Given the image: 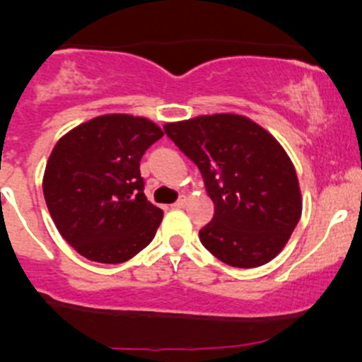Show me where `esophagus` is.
<instances>
[{"label": "esophagus", "instance_id": "1", "mask_svg": "<svg viewBox=\"0 0 362 362\" xmlns=\"http://www.w3.org/2000/svg\"><path fill=\"white\" fill-rule=\"evenodd\" d=\"M185 203H187V198H185V196H180V198L173 203V208H184Z\"/></svg>", "mask_w": 362, "mask_h": 362}]
</instances>
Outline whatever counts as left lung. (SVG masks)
Segmentation results:
<instances>
[{
	"label": "left lung",
	"instance_id": "8db88e82",
	"mask_svg": "<svg viewBox=\"0 0 362 362\" xmlns=\"http://www.w3.org/2000/svg\"><path fill=\"white\" fill-rule=\"evenodd\" d=\"M164 133L198 166L214 202L199 229L204 249L235 268L272 261L301 217L298 177L279 141L235 113L171 122Z\"/></svg>",
	"mask_w": 362,
	"mask_h": 362
}]
</instances>
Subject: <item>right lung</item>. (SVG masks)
<instances>
[{
  "instance_id": "obj_1",
  "label": "right lung",
  "mask_w": 362,
  "mask_h": 362,
  "mask_svg": "<svg viewBox=\"0 0 362 362\" xmlns=\"http://www.w3.org/2000/svg\"><path fill=\"white\" fill-rule=\"evenodd\" d=\"M163 131L144 117L101 115L61 138L43 196L61 236L89 261L117 264L154 240L163 210L147 202L140 160Z\"/></svg>"
}]
</instances>
